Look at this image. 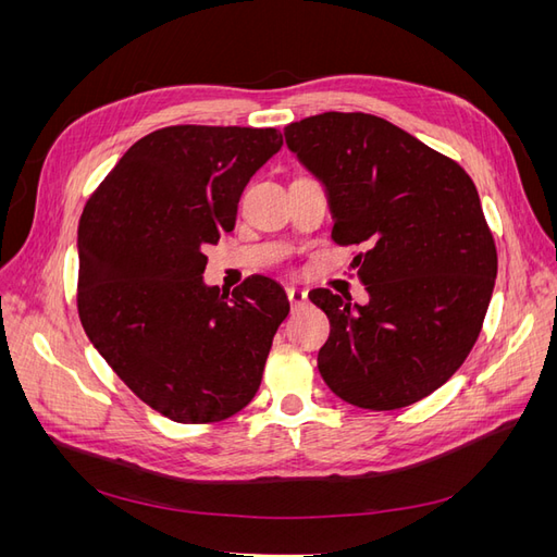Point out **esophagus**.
Instances as JSON below:
<instances>
[{"instance_id":"obj_1","label":"esophagus","mask_w":557,"mask_h":557,"mask_svg":"<svg viewBox=\"0 0 557 557\" xmlns=\"http://www.w3.org/2000/svg\"><path fill=\"white\" fill-rule=\"evenodd\" d=\"M285 295H288L293 309H297V307H301V305H307V290L295 288V285H290V288H285Z\"/></svg>"}]
</instances>
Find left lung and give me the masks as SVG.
Instances as JSON below:
<instances>
[{
  "label": "left lung",
  "instance_id": "obj_1",
  "mask_svg": "<svg viewBox=\"0 0 557 557\" xmlns=\"http://www.w3.org/2000/svg\"><path fill=\"white\" fill-rule=\"evenodd\" d=\"M325 183L339 246L369 305L315 288L330 318L320 376L352 407L393 411L432 395L467 360L491 305L497 248L462 166L372 113L327 111L285 127Z\"/></svg>",
  "mask_w": 557,
  "mask_h": 557
}]
</instances>
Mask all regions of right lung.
<instances>
[{
  "instance_id": "add662e5",
  "label": "right lung",
  "mask_w": 557,
  "mask_h": 557,
  "mask_svg": "<svg viewBox=\"0 0 557 557\" xmlns=\"http://www.w3.org/2000/svg\"><path fill=\"white\" fill-rule=\"evenodd\" d=\"M274 127L172 125L117 160L78 223V318L150 409L207 425L256 397L283 288L248 276L232 297L205 285V248L234 230L250 176L278 153Z\"/></svg>"
}]
</instances>
